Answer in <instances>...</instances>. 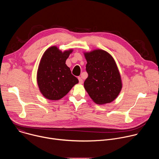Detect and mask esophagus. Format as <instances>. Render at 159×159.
Returning <instances> with one entry per match:
<instances>
[{
	"mask_svg": "<svg viewBox=\"0 0 159 159\" xmlns=\"http://www.w3.org/2000/svg\"><path fill=\"white\" fill-rule=\"evenodd\" d=\"M78 79H79V84H82L83 83V80L81 79L80 77H79Z\"/></svg>",
	"mask_w": 159,
	"mask_h": 159,
	"instance_id": "esophagus-1",
	"label": "esophagus"
}]
</instances>
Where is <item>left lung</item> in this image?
Instances as JSON below:
<instances>
[{
	"mask_svg": "<svg viewBox=\"0 0 159 159\" xmlns=\"http://www.w3.org/2000/svg\"><path fill=\"white\" fill-rule=\"evenodd\" d=\"M88 77L84 88L93 101L105 104L114 101L119 95L122 82L116 63L112 57L102 50L84 53Z\"/></svg>",
	"mask_w": 159,
	"mask_h": 159,
	"instance_id": "8db88e82",
	"label": "left lung"
}]
</instances>
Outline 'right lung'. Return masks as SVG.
<instances>
[{
	"mask_svg": "<svg viewBox=\"0 0 159 159\" xmlns=\"http://www.w3.org/2000/svg\"><path fill=\"white\" fill-rule=\"evenodd\" d=\"M73 50L60 51L53 46L42 56L37 72V82L41 93L50 100H59L79 82L65 64Z\"/></svg>",
	"mask_w": 159,
	"mask_h": 159,
	"instance_id": "1",
	"label": "right lung"
}]
</instances>
